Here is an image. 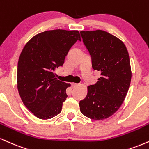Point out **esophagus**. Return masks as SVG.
I'll return each mask as SVG.
<instances>
[{"instance_id": "1", "label": "esophagus", "mask_w": 149, "mask_h": 149, "mask_svg": "<svg viewBox=\"0 0 149 149\" xmlns=\"http://www.w3.org/2000/svg\"><path fill=\"white\" fill-rule=\"evenodd\" d=\"M71 86H72V87H73V88H75V87H78V84H77V83H72V84H71Z\"/></svg>"}]
</instances>
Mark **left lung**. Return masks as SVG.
Returning <instances> with one entry per match:
<instances>
[{
  "label": "left lung",
  "instance_id": "obj_1",
  "mask_svg": "<svg viewBox=\"0 0 149 149\" xmlns=\"http://www.w3.org/2000/svg\"><path fill=\"white\" fill-rule=\"evenodd\" d=\"M80 34L92 57V68L101 72L97 82L87 87V96L80 101V112L90 119H105L119 110L130 87L128 50L122 41L104 30Z\"/></svg>",
  "mask_w": 149,
  "mask_h": 149
}]
</instances>
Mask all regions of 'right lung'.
<instances>
[{
    "instance_id": "add662e5",
    "label": "right lung",
    "mask_w": 149,
    "mask_h": 149,
    "mask_svg": "<svg viewBox=\"0 0 149 149\" xmlns=\"http://www.w3.org/2000/svg\"><path fill=\"white\" fill-rule=\"evenodd\" d=\"M78 40L81 41L78 30H47L34 36L21 51L18 91L25 106L39 119H51L61 112L71 85L57 80L55 71Z\"/></svg>"
}]
</instances>
